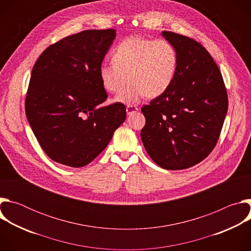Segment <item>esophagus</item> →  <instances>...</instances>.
<instances>
[{
  "label": "esophagus",
  "instance_id": "esophagus-1",
  "mask_svg": "<svg viewBox=\"0 0 251 251\" xmlns=\"http://www.w3.org/2000/svg\"><path fill=\"white\" fill-rule=\"evenodd\" d=\"M137 110H138V107L135 106V105H128V106L126 107V112H127L128 115L132 114L133 112H136Z\"/></svg>",
  "mask_w": 251,
  "mask_h": 251
}]
</instances>
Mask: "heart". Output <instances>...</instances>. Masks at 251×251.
Returning <instances> with one entry per match:
<instances>
[{"mask_svg":"<svg viewBox=\"0 0 251 251\" xmlns=\"http://www.w3.org/2000/svg\"><path fill=\"white\" fill-rule=\"evenodd\" d=\"M112 61L99 67L103 87L111 93L119 92L115 100L124 104L138 103L145 96L156 98L173 84L178 65L175 47L166 40L130 37L112 51Z\"/></svg>","mask_w":251,"mask_h":251,"instance_id":"b5f03b06","label":"heart"}]
</instances>
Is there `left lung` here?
Instances as JSON below:
<instances>
[{"label":"left lung","instance_id":"8db88e82","mask_svg":"<svg viewBox=\"0 0 251 251\" xmlns=\"http://www.w3.org/2000/svg\"><path fill=\"white\" fill-rule=\"evenodd\" d=\"M177 52L171 87L142 107L141 139L151 159L166 170H183L205 159L219 140L228 100L221 71L208 51L185 35L164 30Z\"/></svg>","mask_w":251,"mask_h":251}]
</instances>
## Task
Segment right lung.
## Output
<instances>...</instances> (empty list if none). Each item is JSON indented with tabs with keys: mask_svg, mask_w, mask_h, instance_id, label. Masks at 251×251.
Wrapping results in <instances>:
<instances>
[{
	"mask_svg": "<svg viewBox=\"0 0 251 251\" xmlns=\"http://www.w3.org/2000/svg\"><path fill=\"white\" fill-rule=\"evenodd\" d=\"M115 37L113 28L69 35L45 50L33 65L25 114L42 149L56 163L86 166L126 119L120 102L99 106L107 98L99 67Z\"/></svg>",
	"mask_w": 251,
	"mask_h": 251,
	"instance_id": "right-lung-1",
	"label": "right lung"
}]
</instances>
